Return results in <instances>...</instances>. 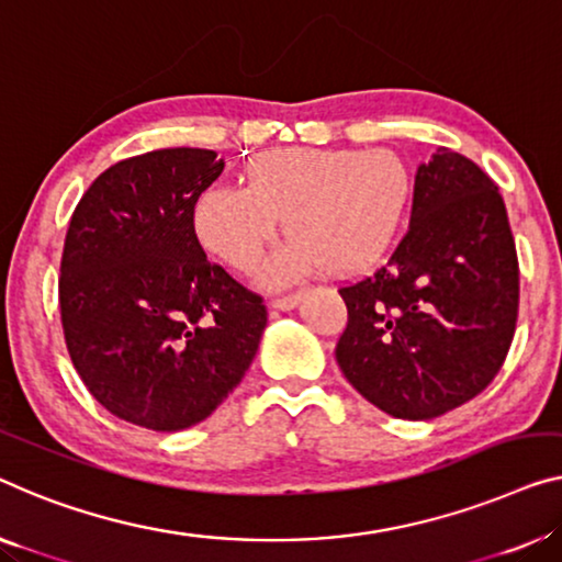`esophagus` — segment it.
I'll use <instances>...</instances> for the list:
<instances>
[{
    "mask_svg": "<svg viewBox=\"0 0 562 562\" xmlns=\"http://www.w3.org/2000/svg\"><path fill=\"white\" fill-rule=\"evenodd\" d=\"M300 295H303V292H288V295L272 297V307H278V310H292V307L297 305Z\"/></svg>",
    "mask_w": 562,
    "mask_h": 562,
    "instance_id": "34e87169",
    "label": "esophagus"
}]
</instances>
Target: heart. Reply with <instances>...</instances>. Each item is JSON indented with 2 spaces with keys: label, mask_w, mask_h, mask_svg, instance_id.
I'll use <instances>...</instances> for the list:
<instances>
[{
  "label": "heart",
  "mask_w": 562,
  "mask_h": 562,
  "mask_svg": "<svg viewBox=\"0 0 562 562\" xmlns=\"http://www.w3.org/2000/svg\"><path fill=\"white\" fill-rule=\"evenodd\" d=\"M412 173L389 148H274L245 166L241 183H212L191 206L199 245L232 270L249 272L280 229L292 237L267 265V282L310 272L371 267L398 237Z\"/></svg>",
  "instance_id": "heart-1"
}]
</instances>
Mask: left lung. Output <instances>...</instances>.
Segmentation results:
<instances>
[{
	"label": "left lung",
	"instance_id": "8db88e82",
	"mask_svg": "<svg viewBox=\"0 0 562 562\" xmlns=\"http://www.w3.org/2000/svg\"><path fill=\"white\" fill-rule=\"evenodd\" d=\"M342 375L396 418L426 422L467 404L505 363L520 267L495 181L439 148L414 183L412 224L386 265L340 288Z\"/></svg>",
	"mask_w": 562,
	"mask_h": 562
}]
</instances>
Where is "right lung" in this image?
Listing matches in <instances>:
<instances>
[{
  "label": "right lung",
  "mask_w": 562,
  "mask_h": 562,
  "mask_svg": "<svg viewBox=\"0 0 562 562\" xmlns=\"http://www.w3.org/2000/svg\"><path fill=\"white\" fill-rule=\"evenodd\" d=\"M224 171L206 148H161L105 169L75 206L60 317L100 406L154 431L189 429L245 379L262 297L209 262L191 206Z\"/></svg>",
  "instance_id": "right-lung-1"
}]
</instances>
